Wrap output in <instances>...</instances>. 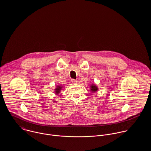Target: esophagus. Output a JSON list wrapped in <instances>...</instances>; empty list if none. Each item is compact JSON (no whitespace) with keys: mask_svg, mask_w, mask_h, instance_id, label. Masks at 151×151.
<instances>
[{"mask_svg":"<svg viewBox=\"0 0 151 151\" xmlns=\"http://www.w3.org/2000/svg\"><path fill=\"white\" fill-rule=\"evenodd\" d=\"M71 83H72L73 84H76L77 83V81L76 80L72 79V80H71Z\"/></svg>","mask_w":151,"mask_h":151,"instance_id":"esophagus-1","label":"esophagus"}]
</instances>
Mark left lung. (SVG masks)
<instances>
[{"label": "left lung", "mask_w": 151, "mask_h": 151, "mask_svg": "<svg viewBox=\"0 0 151 151\" xmlns=\"http://www.w3.org/2000/svg\"><path fill=\"white\" fill-rule=\"evenodd\" d=\"M89 89H90L91 92L94 93V92H96L98 91V86H97L96 84H94L92 83V84H90Z\"/></svg>", "instance_id": "1"}]
</instances>
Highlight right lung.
Listing matches in <instances>:
<instances>
[{"label": "right lung", "mask_w": 151, "mask_h": 151, "mask_svg": "<svg viewBox=\"0 0 151 151\" xmlns=\"http://www.w3.org/2000/svg\"><path fill=\"white\" fill-rule=\"evenodd\" d=\"M62 88H63V86H56L54 89V92H55V94L59 95L61 91L62 90Z\"/></svg>", "instance_id": "add662e5"}]
</instances>
